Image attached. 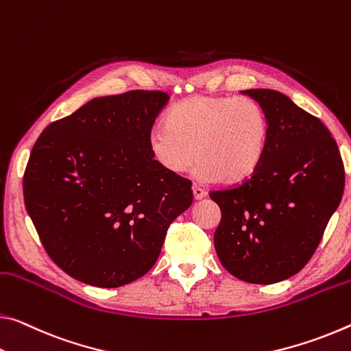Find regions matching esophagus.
I'll use <instances>...</instances> for the list:
<instances>
[{
  "label": "esophagus",
  "mask_w": 351,
  "mask_h": 351,
  "mask_svg": "<svg viewBox=\"0 0 351 351\" xmlns=\"http://www.w3.org/2000/svg\"><path fill=\"white\" fill-rule=\"evenodd\" d=\"M192 192H193V198H195V199H203L206 197L204 189H202V187L197 186V184L192 186Z\"/></svg>",
  "instance_id": "obj_1"
}]
</instances>
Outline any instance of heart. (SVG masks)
I'll use <instances>...</instances> for the list:
<instances>
[{
  "label": "heart",
  "instance_id": "1",
  "mask_svg": "<svg viewBox=\"0 0 351 351\" xmlns=\"http://www.w3.org/2000/svg\"><path fill=\"white\" fill-rule=\"evenodd\" d=\"M270 125L250 98L191 97L167 114V125L148 136L152 158L171 176L187 173L195 159L204 181H247L259 169L269 147Z\"/></svg>",
  "mask_w": 351,
  "mask_h": 351
}]
</instances>
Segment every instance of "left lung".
Returning a JSON list of instances; mask_svg holds the SVG:
<instances>
[{"label":"left lung","mask_w":351,"mask_h":351,"mask_svg":"<svg viewBox=\"0 0 351 351\" xmlns=\"http://www.w3.org/2000/svg\"><path fill=\"white\" fill-rule=\"evenodd\" d=\"M269 119V147L242 184L210 192L221 220L214 247L239 280L274 285L298 274L342 199L346 173L328 128L270 88H250Z\"/></svg>","instance_id":"obj_1"}]
</instances>
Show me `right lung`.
I'll return each mask as SVG.
<instances>
[{
	"label": "right lung",
	"instance_id": "right-lung-1",
	"mask_svg": "<svg viewBox=\"0 0 351 351\" xmlns=\"http://www.w3.org/2000/svg\"><path fill=\"white\" fill-rule=\"evenodd\" d=\"M169 93L93 98L48 125L27 160L23 195L47 253L97 287L136 281L193 202L191 181L154 162L148 136Z\"/></svg>",
	"mask_w": 351,
	"mask_h": 351
}]
</instances>
